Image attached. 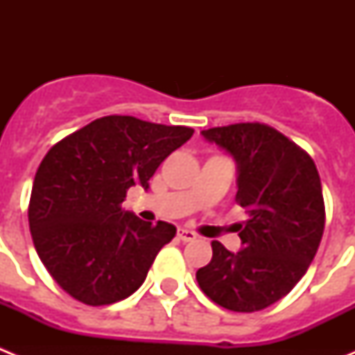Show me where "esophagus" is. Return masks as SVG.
<instances>
[{"label": "esophagus", "mask_w": 355, "mask_h": 355, "mask_svg": "<svg viewBox=\"0 0 355 355\" xmlns=\"http://www.w3.org/2000/svg\"><path fill=\"white\" fill-rule=\"evenodd\" d=\"M178 238H180L181 241H192L196 240L197 234L192 233V231H188V229H178Z\"/></svg>", "instance_id": "34e87169"}]
</instances>
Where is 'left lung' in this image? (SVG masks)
Masks as SVG:
<instances>
[{
    "label": "left lung",
    "mask_w": 355,
    "mask_h": 355,
    "mask_svg": "<svg viewBox=\"0 0 355 355\" xmlns=\"http://www.w3.org/2000/svg\"><path fill=\"white\" fill-rule=\"evenodd\" d=\"M238 163L240 252L211 241L197 270L206 297L229 311L254 313L286 297L306 274L325 227L322 183L313 158L268 124L238 122L202 131Z\"/></svg>",
    "instance_id": "1"
}]
</instances>
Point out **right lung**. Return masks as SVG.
Segmentation results:
<instances>
[{
	"instance_id": "add662e5",
	"label": "right lung",
	"mask_w": 355,
	"mask_h": 355,
	"mask_svg": "<svg viewBox=\"0 0 355 355\" xmlns=\"http://www.w3.org/2000/svg\"><path fill=\"white\" fill-rule=\"evenodd\" d=\"M193 135L131 115H106L56 142L37 168L28 222L56 284L87 306L130 297L175 227L122 209L131 187L149 188L159 163Z\"/></svg>"
}]
</instances>
